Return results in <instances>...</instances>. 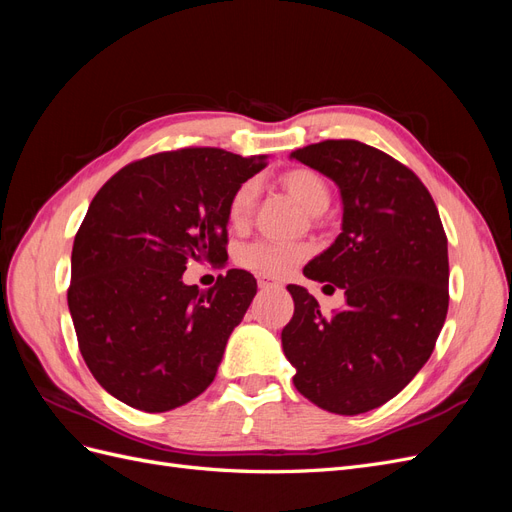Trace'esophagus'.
Wrapping results in <instances>:
<instances>
[{"label": "esophagus", "mask_w": 512, "mask_h": 512, "mask_svg": "<svg viewBox=\"0 0 512 512\" xmlns=\"http://www.w3.org/2000/svg\"><path fill=\"white\" fill-rule=\"evenodd\" d=\"M258 286L262 288V290H271V288H282V284L280 282H275V280H271V277H258Z\"/></svg>", "instance_id": "esophagus-1"}]
</instances>
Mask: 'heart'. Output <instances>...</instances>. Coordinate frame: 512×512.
I'll return each mask as SVG.
<instances>
[{
  "label": "heart",
  "instance_id": "obj_1",
  "mask_svg": "<svg viewBox=\"0 0 512 512\" xmlns=\"http://www.w3.org/2000/svg\"><path fill=\"white\" fill-rule=\"evenodd\" d=\"M284 188L299 200L309 213L327 211L331 203V190L327 181L309 168H292L282 175ZM258 198L256 181H243L230 194L226 205V218L232 228H243L252 218V211ZM312 252L305 243H275V241H254L239 252V262L254 273L269 277H284Z\"/></svg>",
  "mask_w": 512,
  "mask_h": 512
}]
</instances>
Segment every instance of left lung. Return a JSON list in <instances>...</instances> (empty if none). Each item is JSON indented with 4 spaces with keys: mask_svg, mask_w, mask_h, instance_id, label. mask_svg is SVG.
Listing matches in <instances>:
<instances>
[{
    "mask_svg": "<svg viewBox=\"0 0 512 512\" xmlns=\"http://www.w3.org/2000/svg\"><path fill=\"white\" fill-rule=\"evenodd\" d=\"M290 158L342 192V232L303 275L342 288L346 305L324 316L312 294L290 284L284 354L312 404L363 414L393 399L436 348L448 312L446 232L423 181L389 153L342 138Z\"/></svg>",
    "mask_w": 512,
    "mask_h": 512,
    "instance_id": "8db88e82",
    "label": "left lung"
}]
</instances>
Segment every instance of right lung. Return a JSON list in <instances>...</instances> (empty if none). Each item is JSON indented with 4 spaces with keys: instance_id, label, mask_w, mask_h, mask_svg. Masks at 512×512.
<instances>
[{
    "instance_id": "right-lung-1",
    "label": "right lung",
    "mask_w": 512,
    "mask_h": 512,
    "mask_svg": "<svg viewBox=\"0 0 512 512\" xmlns=\"http://www.w3.org/2000/svg\"><path fill=\"white\" fill-rule=\"evenodd\" d=\"M267 160L185 147L130 162L91 200L72 247L68 307L104 391L143 412L188 404L218 374L256 294L243 269L183 284L190 260L228 258L230 194Z\"/></svg>"
}]
</instances>
